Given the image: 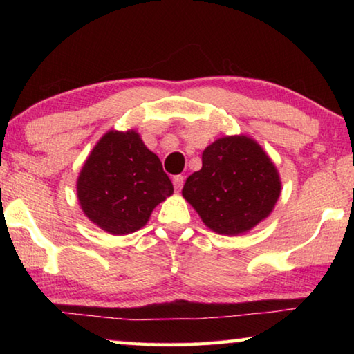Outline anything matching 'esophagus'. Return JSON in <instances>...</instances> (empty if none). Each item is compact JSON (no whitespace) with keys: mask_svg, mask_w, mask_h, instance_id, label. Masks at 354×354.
Segmentation results:
<instances>
[{"mask_svg":"<svg viewBox=\"0 0 354 354\" xmlns=\"http://www.w3.org/2000/svg\"><path fill=\"white\" fill-rule=\"evenodd\" d=\"M173 185H175V190H181L183 185H184V176L183 175H176L173 178Z\"/></svg>","mask_w":354,"mask_h":354,"instance_id":"obj_1","label":"esophagus"}]
</instances>
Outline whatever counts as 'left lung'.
Listing matches in <instances>:
<instances>
[{"label":"left lung","mask_w":354,"mask_h":354,"mask_svg":"<svg viewBox=\"0 0 354 354\" xmlns=\"http://www.w3.org/2000/svg\"><path fill=\"white\" fill-rule=\"evenodd\" d=\"M201 170L185 179L183 196L218 234L247 232L274 207L281 183L270 158L254 140L231 136L203 151Z\"/></svg>","instance_id":"1"}]
</instances>
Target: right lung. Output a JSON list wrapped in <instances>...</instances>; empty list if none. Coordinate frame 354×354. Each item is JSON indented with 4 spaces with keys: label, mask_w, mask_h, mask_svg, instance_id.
Listing matches in <instances>:
<instances>
[{
    "label": "right lung",
    "mask_w": 354,
    "mask_h": 354,
    "mask_svg": "<svg viewBox=\"0 0 354 354\" xmlns=\"http://www.w3.org/2000/svg\"><path fill=\"white\" fill-rule=\"evenodd\" d=\"M173 194L158 156L136 131L103 136L77 178L84 214L111 234H129L147 223L153 209Z\"/></svg>",
    "instance_id": "add662e5"
}]
</instances>
